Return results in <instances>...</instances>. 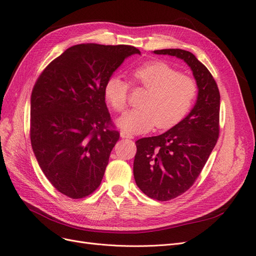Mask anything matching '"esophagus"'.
<instances>
[{
	"mask_svg": "<svg viewBox=\"0 0 256 256\" xmlns=\"http://www.w3.org/2000/svg\"><path fill=\"white\" fill-rule=\"evenodd\" d=\"M120 138H134V136L130 134L129 132H127V131L122 130V131H120Z\"/></svg>",
	"mask_w": 256,
	"mask_h": 256,
	"instance_id": "34e87169",
	"label": "esophagus"
}]
</instances>
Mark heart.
Returning a JSON list of instances; mask_svg holds the SVG:
<instances>
[{"instance_id":"obj_1","label":"heart","mask_w":256,"mask_h":256,"mask_svg":"<svg viewBox=\"0 0 256 256\" xmlns=\"http://www.w3.org/2000/svg\"><path fill=\"white\" fill-rule=\"evenodd\" d=\"M136 84L147 89L140 108L127 111L118 125L131 134H145L156 125L169 129L178 125L191 110L198 96V85L192 78L164 60H148L132 71ZM129 83L120 74L110 76L104 85V96L116 112L127 107Z\"/></svg>"}]
</instances>
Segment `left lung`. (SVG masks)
Listing matches in <instances>:
<instances>
[{
  "label": "left lung",
  "mask_w": 256,
  "mask_h": 256,
  "mask_svg": "<svg viewBox=\"0 0 256 256\" xmlns=\"http://www.w3.org/2000/svg\"><path fill=\"white\" fill-rule=\"evenodd\" d=\"M156 54L184 60L191 68L198 94L190 114L165 134L138 140L134 176L147 196L169 200L186 192L196 182L220 134V96L216 82L193 54L162 49Z\"/></svg>",
  "instance_id": "obj_1"
}]
</instances>
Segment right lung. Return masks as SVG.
<instances>
[{
  "label": "right lung",
  "instance_id": "1",
  "mask_svg": "<svg viewBox=\"0 0 256 256\" xmlns=\"http://www.w3.org/2000/svg\"><path fill=\"white\" fill-rule=\"evenodd\" d=\"M128 45L80 44L40 74L30 98V140L38 165L58 192L83 198L103 180L120 138L105 103L107 78L132 54Z\"/></svg>",
  "mask_w": 256,
  "mask_h": 256
}]
</instances>
